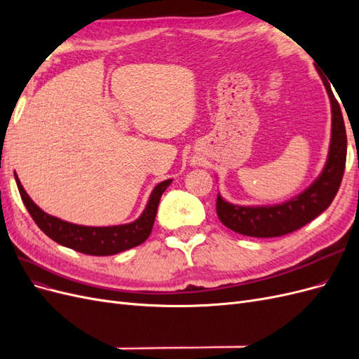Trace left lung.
I'll use <instances>...</instances> for the list:
<instances>
[{"label": "left lung", "mask_w": 359, "mask_h": 359, "mask_svg": "<svg viewBox=\"0 0 359 359\" xmlns=\"http://www.w3.org/2000/svg\"><path fill=\"white\" fill-rule=\"evenodd\" d=\"M331 100L332 128L327 165L309 189L290 201L271 206H240L217 196V215L231 231L255 238L287 235L306 226L328 208L340 189L346 166L347 137L339 102L335 100L330 82L322 78Z\"/></svg>", "instance_id": "left-lung-1"}]
</instances>
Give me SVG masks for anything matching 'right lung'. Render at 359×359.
<instances>
[{"mask_svg":"<svg viewBox=\"0 0 359 359\" xmlns=\"http://www.w3.org/2000/svg\"><path fill=\"white\" fill-rule=\"evenodd\" d=\"M15 180L24 205L40 229L55 243L91 256H111L142 244L153 231L161 194L172 182V180H166L157 184L153 193H151L147 208L137 220L127 224L94 227L73 224L46 214L31 201L16 173Z\"/></svg>","mask_w":359,"mask_h":359,"instance_id":"add662e5","label":"right lung"}]
</instances>
